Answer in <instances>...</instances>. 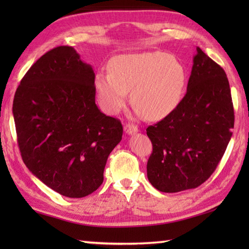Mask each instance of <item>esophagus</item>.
<instances>
[{
  "label": "esophagus",
  "instance_id": "obj_1",
  "mask_svg": "<svg viewBox=\"0 0 249 249\" xmlns=\"http://www.w3.org/2000/svg\"><path fill=\"white\" fill-rule=\"evenodd\" d=\"M124 132H125V134H127V135H134V134H136L138 132V129H137L136 126H134L132 124H126L124 126Z\"/></svg>",
  "mask_w": 249,
  "mask_h": 249
}]
</instances>
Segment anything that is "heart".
Here are the masks:
<instances>
[{"instance_id": "heart-1", "label": "heart", "mask_w": 249, "mask_h": 249, "mask_svg": "<svg viewBox=\"0 0 249 249\" xmlns=\"http://www.w3.org/2000/svg\"><path fill=\"white\" fill-rule=\"evenodd\" d=\"M187 73L178 58L162 52L123 53L108 62V73L94 77L100 105L108 114L124 107L130 91L135 111L150 121L171 114L182 99Z\"/></svg>"}]
</instances>
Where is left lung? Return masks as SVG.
Listing matches in <instances>:
<instances>
[{
	"mask_svg": "<svg viewBox=\"0 0 249 249\" xmlns=\"http://www.w3.org/2000/svg\"><path fill=\"white\" fill-rule=\"evenodd\" d=\"M234 128V108L225 71L196 47L187 93L174 112L147 128L153 154L147 178L157 190L180 192L210 178Z\"/></svg>",
	"mask_w": 249,
	"mask_h": 249,
	"instance_id": "8db88e82",
	"label": "left lung"
}]
</instances>
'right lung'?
Listing matches in <instances>:
<instances>
[{
  "label": "right lung",
  "instance_id": "add662e5",
  "mask_svg": "<svg viewBox=\"0 0 249 249\" xmlns=\"http://www.w3.org/2000/svg\"><path fill=\"white\" fill-rule=\"evenodd\" d=\"M93 68L70 46L46 53L16 90L13 116L23 161L47 187L83 197L103 182L123 126L95 104Z\"/></svg>",
  "mask_w": 249,
  "mask_h": 249
}]
</instances>
